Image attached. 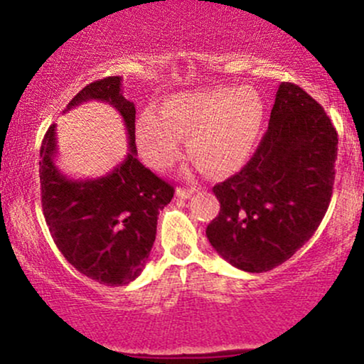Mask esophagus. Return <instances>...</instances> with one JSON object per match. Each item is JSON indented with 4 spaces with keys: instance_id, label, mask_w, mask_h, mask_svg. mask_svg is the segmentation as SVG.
Here are the masks:
<instances>
[{
    "instance_id": "obj_1",
    "label": "esophagus",
    "mask_w": 364,
    "mask_h": 364,
    "mask_svg": "<svg viewBox=\"0 0 364 364\" xmlns=\"http://www.w3.org/2000/svg\"><path fill=\"white\" fill-rule=\"evenodd\" d=\"M193 193H195V188H183V186L176 188V195L179 198H190Z\"/></svg>"
}]
</instances>
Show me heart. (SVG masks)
Instances as JSON below:
<instances>
[{
  "instance_id": "1",
  "label": "heart",
  "mask_w": 364,
  "mask_h": 364,
  "mask_svg": "<svg viewBox=\"0 0 364 364\" xmlns=\"http://www.w3.org/2000/svg\"><path fill=\"white\" fill-rule=\"evenodd\" d=\"M159 116L145 109L136 121V140L149 164L166 169L190 156L208 173H235L252 156L263 123V104L250 87L179 94L164 102Z\"/></svg>"
}]
</instances>
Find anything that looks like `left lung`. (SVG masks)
<instances>
[{"label":"left lung","mask_w":364,"mask_h":364,"mask_svg":"<svg viewBox=\"0 0 364 364\" xmlns=\"http://www.w3.org/2000/svg\"><path fill=\"white\" fill-rule=\"evenodd\" d=\"M337 144L323 107L299 85L282 82L257 152L212 188L220 210L205 232L215 252L253 274L289 260L327 212Z\"/></svg>","instance_id":"1"}]
</instances>
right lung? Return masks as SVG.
<instances>
[{
  "label": "right lung",
  "mask_w": 364,
  "mask_h": 364,
  "mask_svg": "<svg viewBox=\"0 0 364 364\" xmlns=\"http://www.w3.org/2000/svg\"><path fill=\"white\" fill-rule=\"evenodd\" d=\"M109 102L128 132L127 159L106 176L70 179L54 164L56 124L41 145V202L54 243L78 272L106 286L135 281L157 232V215L174 188L136 159L135 104L121 94V77L95 80L78 92L66 111L87 101Z\"/></svg>",
  "instance_id": "obj_1"
}]
</instances>
